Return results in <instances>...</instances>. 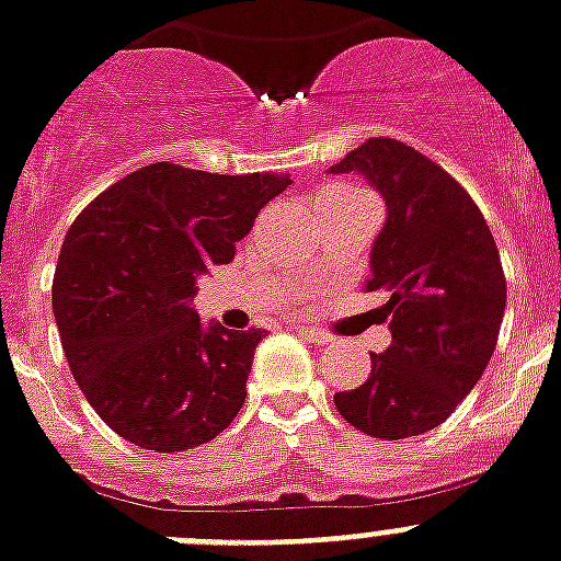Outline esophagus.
Here are the masks:
<instances>
[{
	"label": "esophagus",
	"mask_w": 561,
	"mask_h": 561,
	"mask_svg": "<svg viewBox=\"0 0 561 561\" xmlns=\"http://www.w3.org/2000/svg\"><path fill=\"white\" fill-rule=\"evenodd\" d=\"M296 331H299V334H302L305 340H308V343H313V345H328V343H331V336H328L325 331H320V328L299 325V328H296Z\"/></svg>",
	"instance_id": "esophagus-1"
}]
</instances>
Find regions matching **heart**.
<instances>
[{
    "label": "heart",
    "instance_id": "obj_1",
    "mask_svg": "<svg viewBox=\"0 0 561 561\" xmlns=\"http://www.w3.org/2000/svg\"><path fill=\"white\" fill-rule=\"evenodd\" d=\"M322 193H352V190H345V186H328Z\"/></svg>",
    "mask_w": 561,
    "mask_h": 561
}]
</instances>
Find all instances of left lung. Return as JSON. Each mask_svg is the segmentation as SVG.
I'll return each instance as SVG.
<instances>
[{
  "mask_svg": "<svg viewBox=\"0 0 561 561\" xmlns=\"http://www.w3.org/2000/svg\"><path fill=\"white\" fill-rule=\"evenodd\" d=\"M328 172H354L386 202L366 290L389 294L391 317V345L334 407L371 438H414L455 412L493 357L507 302L499 248L463 186L400 140H366Z\"/></svg>",
  "mask_w": 561,
  "mask_h": 561,
  "instance_id": "8db88e82",
  "label": "left lung"
}]
</instances>
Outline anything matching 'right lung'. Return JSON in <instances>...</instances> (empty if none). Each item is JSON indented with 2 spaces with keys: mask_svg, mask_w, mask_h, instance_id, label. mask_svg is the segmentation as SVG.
I'll return each mask as SVG.
<instances>
[{
  "mask_svg": "<svg viewBox=\"0 0 561 561\" xmlns=\"http://www.w3.org/2000/svg\"><path fill=\"white\" fill-rule=\"evenodd\" d=\"M288 184L161 161L77 216L54 273V320L77 386L121 438L184 453L233 423L265 331L204 322L195 285L233 262L236 241Z\"/></svg>",
  "mask_w": 561,
  "mask_h": 561,
  "instance_id": "obj_1",
  "label": "right lung"
}]
</instances>
